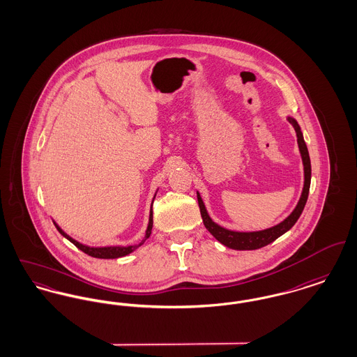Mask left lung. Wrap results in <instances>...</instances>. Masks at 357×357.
Returning a JSON list of instances; mask_svg holds the SVG:
<instances>
[{
	"instance_id": "8db88e82",
	"label": "left lung",
	"mask_w": 357,
	"mask_h": 357,
	"mask_svg": "<svg viewBox=\"0 0 357 357\" xmlns=\"http://www.w3.org/2000/svg\"><path fill=\"white\" fill-rule=\"evenodd\" d=\"M288 120L289 123L293 126L294 131H296L297 143H298V149H300V153H301V158H303V165H304L303 192H301L298 204L294 207V210L290 213L288 218H285L281 223H278L273 227L265 229V230H259V231H234V230H229V229L222 227L218 223H215L210 218L204 201H202L199 192L197 191L198 204H199V210H201V215H202V220H204V227L211 233L213 237L215 238L218 242H221L222 245H225L226 248H230V249H234V250H255V249H259V248H264V246L272 243L273 241H275L277 238L285 234L288 230H290L294 226V223L300 218V215H301V213L305 207L307 194H309V187H310V175H312L310 158H309L307 147H306L305 140H304V136H303L298 123L290 116H288Z\"/></svg>"
}]
</instances>
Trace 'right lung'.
<instances>
[{
	"label": "right lung",
	"instance_id": "add662e5",
	"mask_svg": "<svg viewBox=\"0 0 357 357\" xmlns=\"http://www.w3.org/2000/svg\"><path fill=\"white\" fill-rule=\"evenodd\" d=\"M156 195V194H155ZM155 198V197H153ZM56 229L59 230V233L63 236V237L67 238L68 241H70L77 249H80L82 252H84L85 255H91V257H95V258H102V259H114V258H120V257H124V255H130L132 252H135L136 249L139 246H142L144 243V241L147 238L151 236V230H153V206H151V210H150V218H149V226H147V230L144 233V237L143 239L136 243V245H130V246H102V248H91V246H86L83 245L80 242H77L76 239L69 237L67 233H64L59 225L56 222H53Z\"/></svg>",
	"mask_w": 357,
	"mask_h": 357
}]
</instances>
